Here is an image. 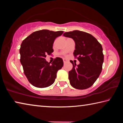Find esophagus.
<instances>
[{
	"label": "esophagus",
	"mask_w": 123,
	"mask_h": 123,
	"mask_svg": "<svg viewBox=\"0 0 123 123\" xmlns=\"http://www.w3.org/2000/svg\"><path fill=\"white\" fill-rule=\"evenodd\" d=\"M63 61L64 63H66L67 62H68V60H67V59H63Z\"/></svg>",
	"instance_id": "34e87169"
}]
</instances>
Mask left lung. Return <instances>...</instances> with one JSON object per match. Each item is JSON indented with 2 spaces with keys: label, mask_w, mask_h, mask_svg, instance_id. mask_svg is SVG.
Masks as SVG:
<instances>
[{
  "label": "left lung",
  "mask_w": 123,
  "mask_h": 123,
  "mask_svg": "<svg viewBox=\"0 0 123 123\" xmlns=\"http://www.w3.org/2000/svg\"><path fill=\"white\" fill-rule=\"evenodd\" d=\"M63 36L72 38L75 43L73 53L80 64H73L69 72L70 84L78 89H87L92 86L98 78L104 62L103 48L100 43L92 35L81 31L67 32Z\"/></svg>",
  "instance_id": "obj_1"
}]
</instances>
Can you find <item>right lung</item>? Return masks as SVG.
Returning a JSON list of instances; mask_svg holds the SVG:
<instances>
[{
  "instance_id": "add662e5",
  "label": "right lung",
  "mask_w": 123,
  "mask_h": 123,
  "mask_svg": "<svg viewBox=\"0 0 123 123\" xmlns=\"http://www.w3.org/2000/svg\"><path fill=\"white\" fill-rule=\"evenodd\" d=\"M63 31L42 30L35 31L23 41L19 53L20 63L24 74L33 86L44 88L55 81L58 70L63 65V60L56 57L51 63L46 61L47 55H51L54 40Z\"/></svg>"
}]
</instances>
